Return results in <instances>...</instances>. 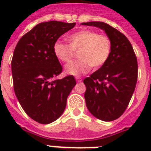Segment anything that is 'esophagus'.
<instances>
[{
  "label": "esophagus",
  "mask_w": 151,
  "mask_h": 151,
  "mask_svg": "<svg viewBox=\"0 0 151 151\" xmlns=\"http://www.w3.org/2000/svg\"><path fill=\"white\" fill-rule=\"evenodd\" d=\"M75 79H76V81H78V82H81V78H79V77H76Z\"/></svg>",
  "instance_id": "1"
}]
</instances>
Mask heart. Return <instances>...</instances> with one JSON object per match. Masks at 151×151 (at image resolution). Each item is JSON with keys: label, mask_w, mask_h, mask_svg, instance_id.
Wrapping results in <instances>:
<instances>
[{"label": "heart", "mask_w": 151, "mask_h": 151, "mask_svg": "<svg viewBox=\"0 0 151 151\" xmlns=\"http://www.w3.org/2000/svg\"><path fill=\"white\" fill-rule=\"evenodd\" d=\"M68 45L56 41L53 52L57 59L65 63L72 61L76 52L80 59L78 61L68 64L66 72L71 75H81L92 69H99L105 65L112 51V41L110 37L99 34L93 29H82L66 37Z\"/></svg>", "instance_id": "1"}]
</instances>
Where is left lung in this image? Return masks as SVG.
<instances>
[{"instance_id": "8db88e82", "label": "left lung", "mask_w": 151, "mask_h": 151, "mask_svg": "<svg viewBox=\"0 0 151 151\" xmlns=\"http://www.w3.org/2000/svg\"><path fill=\"white\" fill-rule=\"evenodd\" d=\"M82 25L105 30L112 41L108 61L84 80L88 110L98 119L111 122L124 114L131 100L138 78L137 59L130 41L117 29L103 22Z\"/></svg>"}]
</instances>
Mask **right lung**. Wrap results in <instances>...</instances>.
<instances>
[{
  "mask_svg": "<svg viewBox=\"0 0 151 151\" xmlns=\"http://www.w3.org/2000/svg\"><path fill=\"white\" fill-rule=\"evenodd\" d=\"M75 22H41L19 39L12 59L14 91L26 114L35 122L49 124L63 113L75 86L73 76L52 81L63 67L53 52L59 37Z\"/></svg>",
  "mask_w": 151,
  "mask_h": 151,
  "instance_id": "add662e5",
  "label": "right lung"
}]
</instances>
